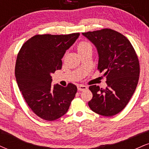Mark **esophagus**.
Instances as JSON below:
<instances>
[{
  "mask_svg": "<svg viewBox=\"0 0 149 149\" xmlns=\"http://www.w3.org/2000/svg\"><path fill=\"white\" fill-rule=\"evenodd\" d=\"M88 89V87L85 86V85H78V90H80V91H83V90H85Z\"/></svg>",
  "mask_w": 149,
  "mask_h": 149,
  "instance_id": "obj_1",
  "label": "esophagus"
}]
</instances>
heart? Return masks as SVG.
Returning a JSON list of instances; mask_svg holds the SVG:
<instances>
[{
    "instance_id": "1",
    "label": "heart",
    "mask_w": 149,
    "mask_h": 149,
    "mask_svg": "<svg viewBox=\"0 0 149 149\" xmlns=\"http://www.w3.org/2000/svg\"><path fill=\"white\" fill-rule=\"evenodd\" d=\"M89 47H91L92 48L91 45H90V43H88V42H81L80 43H79V45H78V52H80V51L84 50V49L89 48Z\"/></svg>"
}]
</instances>
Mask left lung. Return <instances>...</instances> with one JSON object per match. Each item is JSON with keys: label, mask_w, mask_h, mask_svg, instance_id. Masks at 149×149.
<instances>
[{"label": "left lung", "mask_w": 149, "mask_h": 149, "mask_svg": "<svg viewBox=\"0 0 149 149\" xmlns=\"http://www.w3.org/2000/svg\"><path fill=\"white\" fill-rule=\"evenodd\" d=\"M95 45L98 69L104 71L107 87L90 86L93 97L89 107L96 113L113 116L126 107L136 90L140 73L137 55L125 36L111 29L82 33Z\"/></svg>", "instance_id": "8db88e82"}]
</instances>
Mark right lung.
<instances>
[{"label":"right lung","mask_w":149,"mask_h":149,"mask_svg":"<svg viewBox=\"0 0 149 149\" xmlns=\"http://www.w3.org/2000/svg\"><path fill=\"white\" fill-rule=\"evenodd\" d=\"M79 36L36 35L24 43L18 53L15 77L19 89L32 111L40 118L52 121L61 118L76 96V85L52 86L51 74L61 69L66 49Z\"/></svg>","instance_id":"obj_1"}]
</instances>
